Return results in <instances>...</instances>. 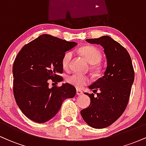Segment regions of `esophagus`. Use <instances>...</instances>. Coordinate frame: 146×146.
<instances>
[{
    "instance_id": "obj_1",
    "label": "esophagus",
    "mask_w": 146,
    "mask_h": 146,
    "mask_svg": "<svg viewBox=\"0 0 146 146\" xmlns=\"http://www.w3.org/2000/svg\"><path fill=\"white\" fill-rule=\"evenodd\" d=\"M83 93V92L82 91V90H79V89H77L76 90V94L78 95H81Z\"/></svg>"
}]
</instances>
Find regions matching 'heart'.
<instances>
[{
    "label": "heart",
    "instance_id": "1",
    "mask_svg": "<svg viewBox=\"0 0 146 146\" xmlns=\"http://www.w3.org/2000/svg\"><path fill=\"white\" fill-rule=\"evenodd\" d=\"M78 51L86 61L90 64H93L92 68L95 71H100L101 67L99 65V62L102 59V52L99 48L92 45H86L80 48ZM73 58V53L71 51H67L64 55L62 60V65L64 69H68L69 67L70 62ZM90 80L88 76L82 75L77 73H73L66 78V82L72 86L78 88H82L90 82Z\"/></svg>",
    "mask_w": 146,
    "mask_h": 146
}]
</instances>
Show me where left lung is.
<instances>
[{
	"label": "left lung",
	"mask_w": 146,
	"mask_h": 146,
	"mask_svg": "<svg viewBox=\"0 0 146 146\" xmlns=\"http://www.w3.org/2000/svg\"><path fill=\"white\" fill-rule=\"evenodd\" d=\"M86 40L103 46L107 67L103 76L89 86L93 93H85L90 98V104L80 113L92 128H104L119 118L126 108L135 71L128 52L113 38L104 36ZM94 93L97 95L94 96Z\"/></svg>",
	"instance_id": "obj_1"
}]
</instances>
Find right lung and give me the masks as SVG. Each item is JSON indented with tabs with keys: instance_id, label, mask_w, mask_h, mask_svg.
<instances>
[{
	"instance_id": "1",
	"label": "right lung",
	"mask_w": 146,
	"mask_h": 146,
	"mask_svg": "<svg viewBox=\"0 0 146 146\" xmlns=\"http://www.w3.org/2000/svg\"><path fill=\"white\" fill-rule=\"evenodd\" d=\"M51 35L43 34L25 44L13 64V92L23 114L37 123H44L58 113L64 100L75 95L76 89L66 83L48 87V82H60L63 78L62 60L76 46Z\"/></svg>"
}]
</instances>
